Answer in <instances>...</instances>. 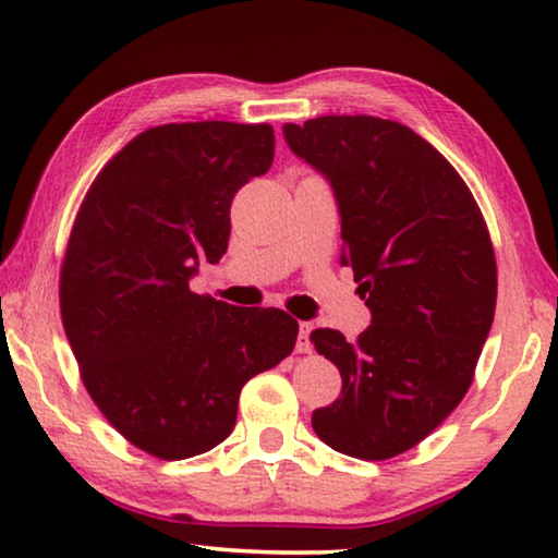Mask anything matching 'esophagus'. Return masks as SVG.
Returning a JSON list of instances; mask_svg holds the SVG:
<instances>
[{"mask_svg":"<svg viewBox=\"0 0 558 558\" xmlns=\"http://www.w3.org/2000/svg\"><path fill=\"white\" fill-rule=\"evenodd\" d=\"M310 332H313V325L310 323H300V332H298V352L307 354L313 344H310Z\"/></svg>","mask_w":558,"mask_h":558,"instance_id":"esophagus-1","label":"esophagus"}]
</instances>
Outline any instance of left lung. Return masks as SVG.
Returning a JSON list of instances; mask_svg holds the SVG:
<instances>
[{"instance_id":"left-lung-1","label":"left lung","mask_w":558,"mask_h":558,"mask_svg":"<svg viewBox=\"0 0 558 558\" xmlns=\"http://www.w3.org/2000/svg\"><path fill=\"white\" fill-rule=\"evenodd\" d=\"M288 147L332 184L342 266L372 325L354 342L310 339L342 374L313 413L329 448L389 460L436 430L468 393L497 302V263L480 206L436 147L372 116H323L282 128Z\"/></svg>"}]
</instances>
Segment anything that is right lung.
Listing matches in <instances>:
<instances>
[{"label": "right lung", "instance_id": "add662e5", "mask_svg": "<svg viewBox=\"0 0 558 558\" xmlns=\"http://www.w3.org/2000/svg\"><path fill=\"white\" fill-rule=\"evenodd\" d=\"M266 125L149 128L100 169L61 266V319L81 379L132 446L184 460L231 436L243 384L286 359L298 323L189 290L229 248L231 202L266 174Z\"/></svg>", "mask_w": 558, "mask_h": 558}]
</instances>
